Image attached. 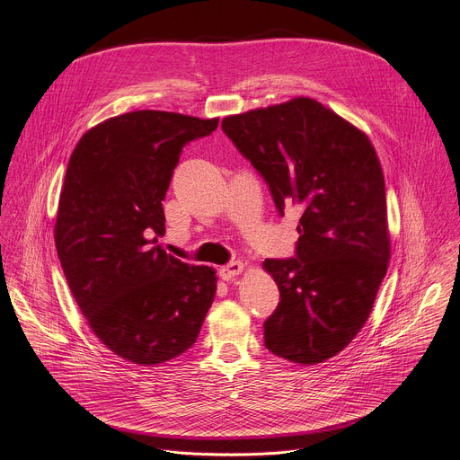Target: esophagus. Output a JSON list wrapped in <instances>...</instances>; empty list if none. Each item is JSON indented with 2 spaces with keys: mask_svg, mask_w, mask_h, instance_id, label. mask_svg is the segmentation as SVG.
Returning a JSON list of instances; mask_svg holds the SVG:
<instances>
[{
  "mask_svg": "<svg viewBox=\"0 0 460 460\" xmlns=\"http://www.w3.org/2000/svg\"><path fill=\"white\" fill-rule=\"evenodd\" d=\"M242 271H243V261H240V260H233V261H229V264H226L218 270V273L224 280H231L233 277L240 275Z\"/></svg>",
  "mask_w": 460,
  "mask_h": 460,
  "instance_id": "obj_1",
  "label": "esophagus"
}]
</instances>
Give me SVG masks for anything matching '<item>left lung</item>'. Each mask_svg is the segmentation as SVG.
I'll return each instance as SVG.
<instances>
[{"instance_id":"left-lung-1","label":"left lung","mask_w":460,"mask_h":460,"mask_svg":"<svg viewBox=\"0 0 460 460\" xmlns=\"http://www.w3.org/2000/svg\"><path fill=\"white\" fill-rule=\"evenodd\" d=\"M222 130L264 178L275 208L302 209L293 258H266L280 302L266 348L296 364L341 353L366 323L387 271L385 185L369 138L311 98L256 109Z\"/></svg>"}]
</instances>
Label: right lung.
<instances>
[{
	"instance_id": "right-lung-1",
	"label": "right lung",
	"mask_w": 460,
	"mask_h": 460,
	"mask_svg": "<svg viewBox=\"0 0 460 460\" xmlns=\"http://www.w3.org/2000/svg\"><path fill=\"white\" fill-rule=\"evenodd\" d=\"M217 127L218 118L135 111L87 130L71 155L54 226L58 258L94 335L128 362L153 366L187 351L215 300L213 268L155 243L181 149Z\"/></svg>"
}]
</instances>
